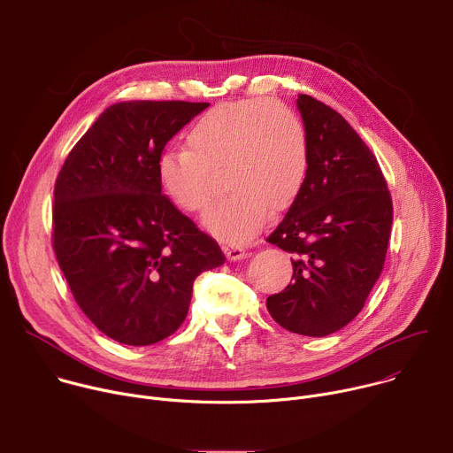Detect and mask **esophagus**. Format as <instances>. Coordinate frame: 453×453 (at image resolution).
Wrapping results in <instances>:
<instances>
[{
    "label": "esophagus",
    "mask_w": 453,
    "mask_h": 453,
    "mask_svg": "<svg viewBox=\"0 0 453 453\" xmlns=\"http://www.w3.org/2000/svg\"><path fill=\"white\" fill-rule=\"evenodd\" d=\"M222 250H224V254L227 256V260H231V262L242 260V257L247 256L245 249L240 247V245H229V243H226V245H222Z\"/></svg>",
    "instance_id": "34e87169"
}]
</instances>
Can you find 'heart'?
Instances as JSON below:
<instances>
[{
    "label": "heart",
    "mask_w": 453,
    "mask_h": 453,
    "mask_svg": "<svg viewBox=\"0 0 453 453\" xmlns=\"http://www.w3.org/2000/svg\"><path fill=\"white\" fill-rule=\"evenodd\" d=\"M189 147H166L156 163L165 196L186 213L208 208L213 170L229 189L211 206L206 226L240 243L260 229L271 211L297 197L310 168L303 119L269 98L226 102L204 112L188 133Z\"/></svg>",
    "instance_id": "heart-1"
}]
</instances>
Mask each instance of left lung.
<instances>
[{"instance_id":"8db88e82","label":"left lung","mask_w":453,"mask_h":453,"mask_svg":"<svg viewBox=\"0 0 453 453\" xmlns=\"http://www.w3.org/2000/svg\"><path fill=\"white\" fill-rule=\"evenodd\" d=\"M310 168L267 242L292 252V283L267 297L280 326L326 337L353 320L376 283L393 226V201L369 147L332 107L299 95Z\"/></svg>"}]
</instances>
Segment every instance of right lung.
Returning a JSON list of instances; mask_svg holds the SVG:
<instances>
[{
    "label": "right lung",
    "instance_id": "right-lung-1",
    "mask_svg": "<svg viewBox=\"0 0 453 453\" xmlns=\"http://www.w3.org/2000/svg\"><path fill=\"white\" fill-rule=\"evenodd\" d=\"M206 102L107 107L62 165L51 243L70 290L107 337L149 346L186 319L196 278L220 267L219 243L161 193L157 157Z\"/></svg>",
    "mask_w": 453,
    "mask_h": 453
}]
</instances>
